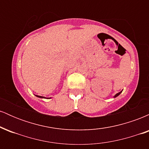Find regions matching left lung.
Instances as JSON below:
<instances>
[{"label": "left lung", "instance_id": "1", "mask_svg": "<svg viewBox=\"0 0 149 149\" xmlns=\"http://www.w3.org/2000/svg\"><path fill=\"white\" fill-rule=\"evenodd\" d=\"M121 92H122V91H120V92H118V93H117V94H116V95H115V96H114V97H118V95H120V94L121 93Z\"/></svg>", "mask_w": 149, "mask_h": 149}]
</instances>
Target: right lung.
<instances>
[{
  "label": "right lung",
  "mask_w": 149,
  "mask_h": 149,
  "mask_svg": "<svg viewBox=\"0 0 149 149\" xmlns=\"http://www.w3.org/2000/svg\"><path fill=\"white\" fill-rule=\"evenodd\" d=\"M36 97H40V98H45V97H41V96H38V95H36ZM47 99H49V98H47Z\"/></svg>",
  "instance_id": "1"
}]
</instances>
